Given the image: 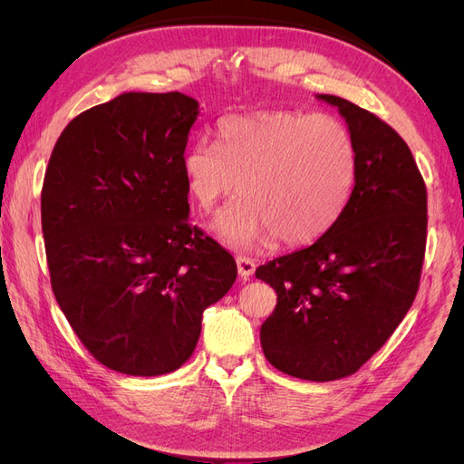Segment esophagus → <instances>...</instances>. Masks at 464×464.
Masks as SVG:
<instances>
[{
    "instance_id": "esophagus-1",
    "label": "esophagus",
    "mask_w": 464,
    "mask_h": 464,
    "mask_svg": "<svg viewBox=\"0 0 464 464\" xmlns=\"http://www.w3.org/2000/svg\"><path fill=\"white\" fill-rule=\"evenodd\" d=\"M236 265H237V275H240L242 278H249L251 275L256 273V263H254V259L244 257V256H237V257H236Z\"/></svg>"
}]
</instances>
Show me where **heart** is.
<instances>
[{"mask_svg": "<svg viewBox=\"0 0 464 464\" xmlns=\"http://www.w3.org/2000/svg\"><path fill=\"white\" fill-rule=\"evenodd\" d=\"M218 147L193 143L181 157L186 188L201 213L240 188L213 222L234 249L278 236L286 246L312 244L344 213L356 181V147L346 125L325 114L265 110L218 121Z\"/></svg>", "mask_w": 464, "mask_h": 464, "instance_id": "1", "label": "heart"}]
</instances>
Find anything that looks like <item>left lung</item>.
I'll return each mask as SVG.
<instances>
[{
	"label": "left lung",
	"mask_w": 464,
	"mask_h": 464,
	"mask_svg": "<svg viewBox=\"0 0 464 464\" xmlns=\"http://www.w3.org/2000/svg\"><path fill=\"white\" fill-rule=\"evenodd\" d=\"M339 110L356 147V181L343 217L310 247L261 265L276 292L261 325L265 358L307 382L358 372L411 310L428 228L424 179L412 152L385 121L341 96L315 94Z\"/></svg>",
	"instance_id": "1"
}]
</instances>
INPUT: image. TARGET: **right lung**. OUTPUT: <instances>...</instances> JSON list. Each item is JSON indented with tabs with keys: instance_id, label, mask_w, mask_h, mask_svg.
Masks as SVG:
<instances>
[{
	"instance_id": "right-lung-1",
	"label": "right lung",
	"mask_w": 464,
	"mask_h": 464,
	"mask_svg": "<svg viewBox=\"0 0 464 464\" xmlns=\"http://www.w3.org/2000/svg\"><path fill=\"white\" fill-rule=\"evenodd\" d=\"M199 102L123 92L69 121L42 188L52 288L69 325L106 368L178 370L236 261L189 227L181 157Z\"/></svg>"
}]
</instances>
